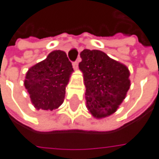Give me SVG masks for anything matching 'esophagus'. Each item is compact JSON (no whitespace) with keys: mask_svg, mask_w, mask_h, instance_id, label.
I'll return each instance as SVG.
<instances>
[{"mask_svg":"<svg viewBox=\"0 0 159 159\" xmlns=\"http://www.w3.org/2000/svg\"><path fill=\"white\" fill-rule=\"evenodd\" d=\"M80 58H79L78 61H74V62L72 63V66L74 68V70H78V68H79V61H80Z\"/></svg>","mask_w":159,"mask_h":159,"instance_id":"1","label":"esophagus"}]
</instances>
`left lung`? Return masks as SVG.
Returning <instances> with one entry per match:
<instances>
[{
  "label": "left lung",
  "mask_w": 159,
  "mask_h": 159,
  "mask_svg": "<svg viewBox=\"0 0 159 159\" xmlns=\"http://www.w3.org/2000/svg\"><path fill=\"white\" fill-rule=\"evenodd\" d=\"M80 57L88 110L97 119L113 115L130 89L129 69L99 50L85 49Z\"/></svg>",
  "instance_id": "left-lung-1"
}]
</instances>
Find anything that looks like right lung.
Returning <instances> with one entry per match:
<instances>
[{
	"label": "right lung",
	"mask_w": 159,
	"mask_h": 159,
	"mask_svg": "<svg viewBox=\"0 0 159 159\" xmlns=\"http://www.w3.org/2000/svg\"><path fill=\"white\" fill-rule=\"evenodd\" d=\"M73 72L66 52H51L47 57L29 68L24 80L36 109L53 110L63 103L66 86Z\"/></svg>",
	"instance_id": "right-lung-1"
}]
</instances>
